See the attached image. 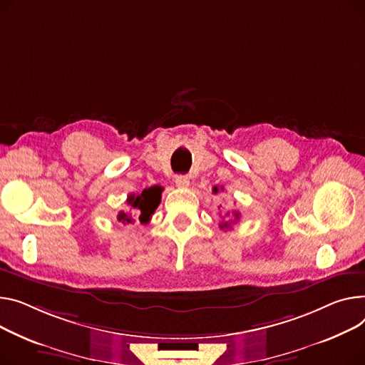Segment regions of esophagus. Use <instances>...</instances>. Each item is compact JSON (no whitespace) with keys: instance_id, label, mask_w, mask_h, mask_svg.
<instances>
[{"instance_id":"obj_1","label":"esophagus","mask_w":365,"mask_h":365,"mask_svg":"<svg viewBox=\"0 0 365 365\" xmlns=\"http://www.w3.org/2000/svg\"><path fill=\"white\" fill-rule=\"evenodd\" d=\"M176 186L178 187H182V189H186L189 186V178L187 176H176Z\"/></svg>"}]
</instances>
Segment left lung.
<instances>
[{"label":"left lung","instance_id":"8db88e82","mask_svg":"<svg viewBox=\"0 0 365 365\" xmlns=\"http://www.w3.org/2000/svg\"><path fill=\"white\" fill-rule=\"evenodd\" d=\"M222 190H223V186H220V187H218V186H214V187H212V193H218V192H222ZM220 208H222V205L218 207V210H220ZM226 215L229 217V215H230V212L227 211V212H226ZM232 217H233V218H232V222H229V220H227V222H222L220 225H218V226H220V229H229V227H230V225L236 223V222L239 220V217H240L239 211H232Z\"/></svg>","mask_w":365,"mask_h":365}]
</instances>
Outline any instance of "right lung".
<instances>
[{"instance_id": "right-lung-1", "label": "right lung", "mask_w": 365, "mask_h": 365, "mask_svg": "<svg viewBox=\"0 0 365 365\" xmlns=\"http://www.w3.org/2000/svg\"><path fill=\"white\" fill-rule=\"evenodd\" d=\"M161 186H151L143 189L140 193H130L126 202L129 205V210H135V214L132 215L130 211H120L117 214V220L125 226L133 225L136 222V217L138 220H140V223L148 222L161 202Z\"/></svg>"}]
</instances>
